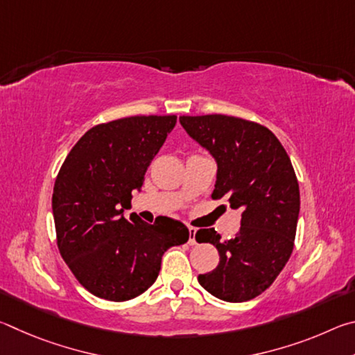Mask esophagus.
Here are the masks:
<instances>
[{
	"label": "esophagus",
	"mask_w": 355,
	"mask_h": 355,
	"mask_svg": "<svg viewBox=\"0 0 355 355\" xmlns=\"http://www.w3.org/2000/svg\"><path fill=\"white\" fill-rule=\"evenodd\" d=\"M189 230V239H188V244H191V245H194V244H197V241H196V228H192V227H189L188 228Z\"/></svg>",
	"instance_id": "obj_1"
}]
</instances>
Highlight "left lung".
Masks as SVG:
<instances>
[{
    "label": "left lung",
    "mask_w": 355,
    "mask_h": 355,
    "mask_svg": "<svg viewBox=\"0 0 355 355\" xmlns=\"http://www.w3.org/2000/svg\"><path fill=\"white\" fill-rule=\"evenodd\" d=\"M180 123L218 163L213 199L243 213L235 238L220 239L214 228L196 233L197 243L219 252V264L199 284L227 302H245L271 286L291 257L300 208L291 159L271 130L250 120L208 114Z\"/></svg>",
    "instance_id": "8db88e82"
}]
</instances>
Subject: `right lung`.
<instances>
[{
	"mask_svg": "<svg viewBox=\"0 0 355 355\" xmlns=\"http://www.w3.org/2000/svg\"><path fill=\"white\" fill-rule=\"evenodd\" d=\"M177 116H133L95 125L61 166L53 189L58 249L94 296L123 302L155 284L161 258L189 230L166 216L147 224L123 211L141 189Z\"/></svg>",
	"mask_w": 355,
	"mask_h": 355,
	"instance_id": "right-lung-1",
	"label": "right lung"
}]
</instances>
